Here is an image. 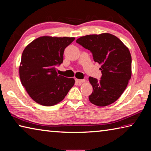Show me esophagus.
<instances>
[{"mask_svg": "<svg viewBox=\"0 0 151 151\" xmlns=\"http://www.w3.org/2000/svg\"><path fill=\"white\" fill-rule=\"evenodd\" d=\"M75 81H76V83H78V84H81V83H83L85 81V80H84V79H77V78H76Z\"/></svg>", "mask_w": 151, "mask_h": 151, "instance_id": "esophagus-1", "label": "esophagus"}]
</instances>
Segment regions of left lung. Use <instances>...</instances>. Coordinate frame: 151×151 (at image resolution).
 Here are the masks:
<instances>
[{"label": "left lung", "instance_id": "obj_1", "mask_svg": "<svg viewBox=\"0 0 151 151\" xmlns=\"http://www.w3.org/2000/svg\"><path fill=\"white\" fill-rule=\"evenodd\" d=\"M76 42L90 50L94 62L101 65V80L88 78L93 88L89 101L99 106L113 103L123 93L131 77L132 58L129 48L109 33L86 35Z\"/></svg>", "mask_w": 151, "mask_h": 151}]
</instances>
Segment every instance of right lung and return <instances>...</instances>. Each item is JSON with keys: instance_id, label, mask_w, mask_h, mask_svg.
I'll return each mask as SVG.
<instances>
[{"instance_id": "add662e5", "label": "right lung", "mask_w": 151, "mask_h": 151, "mask_svg": "<svg viewBox=\"0 0 151 151\" xmlns=\"http://www.w3.org/2000/svg\"><path fill=\"white\" fill-rule=\"evenodd\" d=\"M74 37L44 36L27 45L22 52L19 75L22 86L36 103L53 106L62 101L75 85L73 78L58 75L65 48Z\"/></svg>"}]
</instances>
